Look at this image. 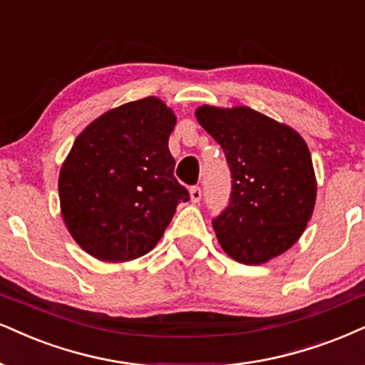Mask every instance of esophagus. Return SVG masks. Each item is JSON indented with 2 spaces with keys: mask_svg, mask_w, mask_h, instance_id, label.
Here are the masks:
<instances>
[{
  "mask_svg": "<svg viewBox=\"0 0 365 365\" xmlns=\"http://www.w3.org/2000/svg\"><path fill=\"white\" fill-rule=\"evenodd\" d=\"M190 197H191L192 203H197V201L201 200V187L192 186L191 190H190Z\"/></svg>",
  "mask_w": 365,
  "mask_h": 365,
  "instance_id": "esophagus-1",
  "label": "esophagus"
}]
</instances>
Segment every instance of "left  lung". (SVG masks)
I'll list each match as a JSON object with an SVG mask.
<instances>
[{"instance_id":"obj_1","label":"left lung","mask_w":365,"mask_h":365,"mask_svg":"<svg viewBox=\"0 0 365 365\" xmlns=\"http://www.w3.org/2000/svg\"><path fill=\"white\" fill-rule=\"evenodd\" d=\"M195 115L222 145L232 170L230 205L213 220L222 249L247 265L284 254L303 235L317 203L304 138L249 106L201 105Z\"/></svg>"}]
</instances>
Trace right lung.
I'll return each instance as SVG.
<instances>
[{"label": "right lung", "instance_id": "1", "mask_svg": "<svg viewBox=\"0 0 365 365\" xmlns=\"http://www.w3.org/2000/svg\"><path fill=\"white\" fill-rule=\"evenodd\" d=\"M173 108L155 96L111 108L81 132L58 173V201L74 242L103 262L157 245L190 192L174 178Z\"/></svg>", "mask_w": 365, "mask_h": 365}]
</instances>
